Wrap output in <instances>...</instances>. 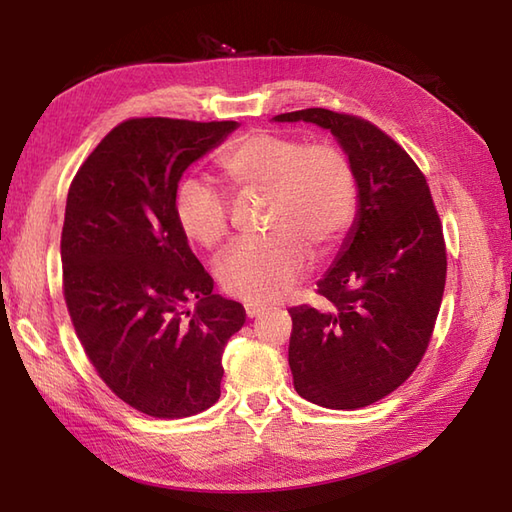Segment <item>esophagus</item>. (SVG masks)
Here are the masks:
<instances>
[{"instance_id": "obj_1", "label": "esophagus", "mask_w": 512, "mask_h": 512, "mask_svg": "<svg viewBox=\"0 0 512 512\" xmlns=\"http://www.w3.org/2000/svg\"><path fill=\"white\" fill-rule=\"evenodd\" d=\"M244 310H246V317H248V319H255V317H259V314L264 312V306H259V303L248 301V303H244Z\"/></svg>"}]
</instances>
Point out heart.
I'll return each mask as SVG.
<instances>
[{
	"label": "heart",
	"mask_w": 512,
	"mask_h": 512,
	"mask_svg": "<svg viewBox=\"0 0 512 512\" xmlns=\"http://www.w3.org/2000/svg\"><path fill=\"white\" fill-rule=\"evenodd\" d=\"M226 182L239 193H266V224L273 233L237 242L217 262L226 292L246 301H275L306 273L310 249L330 253L343 242L356 215L358 189L352 162L334 145L255 132L220 158ZM173 215L182 235L213 248L228 233V202L198 178H182L173 191Z\"/></svg>",
	"instance_id": "heart-1"
}]
</instances>
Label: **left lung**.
<instances>
[{
	"mask_svg": "<svg viewBox=\"0 0 512 512\" xmlns=\"http://www.w3.org/2000/svg\"><path fill=\"white\" fill-rule=\"evenodd\" d=\"M273 121L328 129L352 162L354 224L317 284L323 306L288 310V363L301 398L361 409L405 383L427 350L447 281L440 217L416 162L376 125L323 107Z\"/></svg>",
	"mask_w": 512,
	"mask_h": 512,
	"instance_id": "8db88e82",
	"label": "left lung"
}]
</instances>
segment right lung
Returning <instances> with one entry per match:
<instances>
[{
  "mask_svg": "<svg viewBox=\"0 0 512 512\" xmlns=\"http://www.w3.org/2000/svg\"><path fill=\"white\" fill-rule=\"evenodd\" d=\"M239 123L129 118L70 184L61 233L63 297L94 369L129 407L187 418L220 398L222 354L244 306L213 279L173 215L182 173ZM189 300L193 311H184Z\"/></svg>",
  "mask_w": 512,
  "mask_h": 512,
  "instance_id": "right-lung-1",
  "label": "right lung"
}]
</instances>
